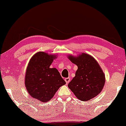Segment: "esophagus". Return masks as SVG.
I'll use <instances>...</instances> for the list:
<instances>
[{
    "mask_svg": "<svg viewBox=\"0 0 126 126\" xmlns=\"http://www.w3.org/2000/svg\"><path fill=\"white\" fill-rule=\"evenodd\" d=\"M65 82H66V83L68 84L69 82H70V79L69 78V77H67V78H65Z\"/></svg>",
    "mask_w": 126,
    "mask_h": 126,
    "instance_id": "34e87169",
    "label": "esophagus"
}]
</instances>
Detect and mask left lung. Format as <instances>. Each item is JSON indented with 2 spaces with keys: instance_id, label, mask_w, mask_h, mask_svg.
I'll use <instances>...</instances> for the list:
<instances>
[{
  "instance_id": "1",
  "label": "left lung",
  "mask_w": 126,
  "mask_h": 126,
  "mask_svg": "<svg viewBox=\"0 0 126 126\" xmlns=\"http://www.w3.org/2000/svg\"><path fill=\"white\" fill-rule=\"evenodd\" d=\"M68 59L78 69L68 87L77 99L85 101L95 97L104 87L106 77L102 69L92 56L82 53L77 56L68 55Z\"/></svg>"
}]
</instances>
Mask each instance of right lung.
<instances>
[{
  "instance_id": "1",
  "label": "right lung",
  "mask_w": 126,
  "mask_h": 126,
  "mask_svg": "<svg viewBox=\"0 0 126 126\" xmlns=\"http://www.w3.org/2000/svg\"><path fill=\"white\" fill-rule=\"evenodd\" d=\"M57 54L39 51L29 61L25 73V84L29 94L41 102L46 103L52 99L61 86L66 82L56 68H51Z\"/></svg>"
}]
</instances>
